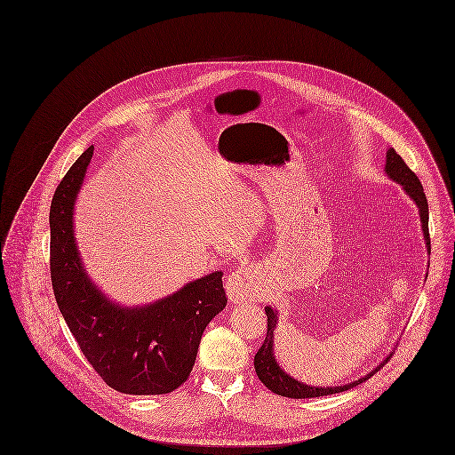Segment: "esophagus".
I'll return each instance as SVG.
<instances>
[{
    "label": "esophagus",
    "mask_w": 455,
    "mask_h": 455,
    "mask_svg": "<svg viewBox=\"0 0 455 455\" xmlns=\"http://www.w3.org/2000/svg\"><path fill=\"white\" fill-rule=\"evenodd\" d=\"M227 293L232 302H250L259 297V284L251 269L232 273L227 279Z\"/></svg>",
    "instance_id": "obj_1"
}]
</instances>
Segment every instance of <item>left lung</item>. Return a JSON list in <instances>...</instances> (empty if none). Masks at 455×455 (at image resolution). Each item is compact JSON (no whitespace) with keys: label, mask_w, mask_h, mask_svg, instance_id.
I'll return each instance as SVG.
<instances>
[{"label":"left lung","mask_w":455,"mask_h":455,"mask_svg":"<svg viewBox=\"0 0 455 455\" xmlns=\"http://www.w3.org/2000/svg\"><path fill=\"white\" fill-rule=\"evenodd\" d=\"M385 172L392 181L397 182L403 186V189L410 195V198L417 204L419 212H420V221H422V232H424V239L427 244V251H431V239H429V207H427V198L424 193V188L419 181V178L415 176V172L410 171V167L404 164V160L394 151L388 149L387 151V162H385ZM266 315H267V336L260 347V350L255 355V371L257 376L260 378V381L273 390L274 394L283 395V397H293V399H306V397H320V395H331V394H338V392H345L350 390L357 385L363 383L365 379H369L374 372H378L385 363H388V359L392 357V354L379 363L376 369H372L371 372L363 374V378L341 385V387H311L306 385L295 378H291L290 374H286L277 361L274 359V329H275V322H277V315L273 307H266Z\"/></svg>","instance_id":"1"}]
</instances>
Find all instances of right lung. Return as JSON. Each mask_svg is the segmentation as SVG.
I'll return each instance as SVG.
<instances>
[{
  "label": "right lung",
  "instance_id": "right-lung-1",
  "mask_svg": "<svg viewBox=\"0 0 455 455\" xmlns=\"http://www.w3.org/2000/svg\"><path fill=\"white\" fill-rule=\"evenodd\" d=\"M94 148H88L56 188L51 204V279L60 311L101 379L133 395L169 394L182 385L202 334L227 306L221 271L189 281L142 307L105 297L83 267L74 237V204Z\"/></svg>",
  "mask_w": 455,
  "mask_h": 455
}]
</instances>
